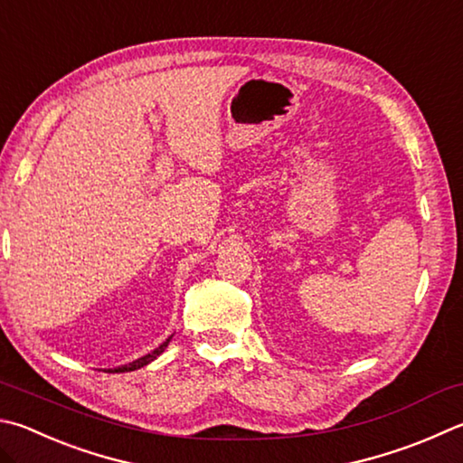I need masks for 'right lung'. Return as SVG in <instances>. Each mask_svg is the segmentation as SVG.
Wrapping results in <instances>:
<instances>
[{
	"label": "right lung",
	"instance_id": "add662e5",
	"mask_svg": "<svg viewBox=\"0 0 463 463\" xmlns=\"http://www.w3.org/2000/svg\"><path fill=\"white\" fill-rule=\"evenodd\" d=\"M170 340H172V335H170V338H167L164 344H159V346H157L154 352H149V354L141 356V358H137V360H133V363H129V364H123V366H119V368H115V373H131V371H137V368L146 366V364H149V363H154V360L167 348V344H170Z\"/></svg>",
	"mask_w": 463,
	"mask_h": 463
}]
</instances>
